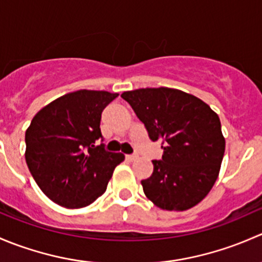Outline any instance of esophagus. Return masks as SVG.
Masks as SVG:
<instances>
[{"label": "esophagus", "mask_w": 262, "mask_h": 262, "mask_svg": "<svg viewBox=\"0 0 262 262\" xmlns=\"http://www.w3.org/2000/svg\"><path fill=\"white\" fill-rule=\"evenodd\" d=\"M138 158V155H128L126 156V160L129 161H136Z\"/></svg>", "instance_id": "1"}]
</instances>
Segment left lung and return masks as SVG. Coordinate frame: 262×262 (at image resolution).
<instances>
[{
  "mask_svg": "<svg viewBox=\"0 0 262 262\" xmlns=\"http://www.w3.org/2000/svg\"><path fill=\"white\" fill-rule=\"evenodd\" d=\"M121 97L146 126L150 141L162 142V160L142 180L146 196L163 210L190 209L218 179L226 141L219 116L194 95L176 89H138Z\"/></svg>",
  "mask_w": 262,
  "mask_h": 262,
  "instance_id": "1",
  "label": "left lung"
}]
</instances>
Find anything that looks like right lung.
Masks as SVG:
<instances>
[{"label": "right lung", "instance_id": "right-lung-1", "mask_svg": "<svg viewBox=\"0 0 262 262\" xmlns=\"http://www.w3.org/2000/svg\"><path fill=\"white\" fill-rule=\"evenodd\" d=\"M119 94L80 90L58 97L33 118L25 160L41 191L60 207L77 209L106 191L123 153L105 150L101 113Z\"/></svg>", "mask_w": 262, "mask_h": 262}]
</instances>
